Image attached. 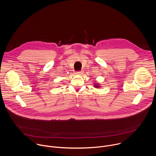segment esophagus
<instances>
[{
	"instance_id": "1",
	"label": "esophagus",
	"mask_w": 156,
	"mask_h": 156,
	"mask_svg": "<svg viewBox=\"0 0 156 156\" xmlns=\"http://www.w3.org/2000/svg\"><path fill=\"white\" fill-rule=\"evenodd\" d=\"M83 73V70H81V71H77L76 72V74H79V75H81Z\"/></svg>"
}]
</instances>
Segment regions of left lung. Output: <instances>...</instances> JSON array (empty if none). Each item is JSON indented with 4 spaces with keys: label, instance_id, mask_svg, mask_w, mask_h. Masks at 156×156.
<instances>
[{
    "label": "left lung",
    "instance_id": "8db88e82",
    "mask_svg": "<svg viewBox=\"0 0 156 156\" xmlns=\"http://www.w3.org/2000/svg\"><path fill=\"white\" fill-rule=\"evenodd\" d=\"M95 87H99V86H98V85H97V84H95V86H94Z\"/></svg>",
    "mask_w": 156,
    "mask_h": 156
}]
</instances>
